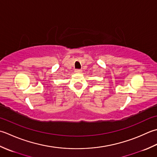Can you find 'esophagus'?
<instances>
[{
	"label": "esophagus",
	"mask_w": 157,
	"mask_h": 157,
	"mask_svg": "<svg viewBox=\"0 0 157 157\" xmlns=\"http://www.w3.org/2000/svg\"><path fill=\"white\" fill-rule=\"evenodd\" d=\"M75 72H76V73H81V72H82V70H81V69H76V70H75Z\"/></svg>",
	"instance_id": "1"
}]
</instances>
